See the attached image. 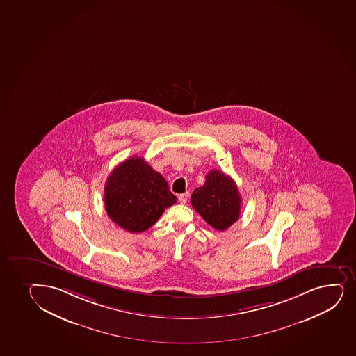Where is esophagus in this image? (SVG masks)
Returning <instances> with one entry per match:
<instances>
[{
  "label": "esophagus",
  "mask_w": 356,
  "mask_h": 356,
  "mask_svg": "<svg viewBox=\"0 0 356 356\" xmlns=\"http://www.w3.org/2000/svg\"><path fill=\"white\" fill-rule=\"evenodd\" d=\"M179 201H180V204H187L188 193H184V194H181V195L179 196Z\"/></svg>",
  "instance_id": "obj_1"
}]
</instances>
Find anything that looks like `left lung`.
<instances>
[{"label":"left lung","instance_id":"1","mask_svg":"<svg viewBox=\"0 0 356 356\" xmlns=\"http://www.w3.org/2000/svg\"><path fill=\"white\" fill-rule=\"evenodd\" d=\"M191 204L207 224L225 231L239 219L241 197L232 177L216 169L206 175L204 186L193 192Z\"/></svg>","mask_w":356,"mask_h":356}]
</instances>
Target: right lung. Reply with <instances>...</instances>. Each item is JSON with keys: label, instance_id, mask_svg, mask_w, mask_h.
I'll use <instances>...</instances> for the list:
<instances>
[{"label": "right lung", "instance_id": "obj_1", "mask_svg": "<svg viewBox=\"0 0 356 356\" xmlns=\"http://www.w3.org/2000/svg\"><path fill=\"white\" fill-rule=\"evenodd\" d=\"M176 201L163 176L137 156L118 164L105 184L108 218L130 233L147 231Z\"/></svg>", "mask_w": 356, "mask_h": 356}]
</instances>
